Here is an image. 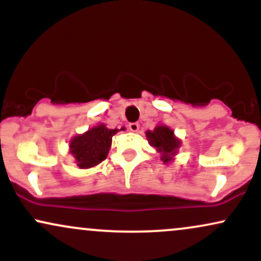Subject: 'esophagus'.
<instances>
[{"mask_svg": "<svg viewBox=\"0 0 261 261\" xmlns=\"http://www.w3.org/2000/svg\"><path fill=\"white\" fill-rule=\"evenodd\" d=\"M128 128H130V131H133V133H137V131L140 130V125L137 124V122H131V124L128 125Z\"/></svg>", "mask_w": 261, "mask_h": 261, "instance_id": "34e87169", "label": "esophagus"}]
</instances>
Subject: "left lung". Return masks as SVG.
<instances>
[{
  "mask_svg": "<svg viewBox=\"0 0 261 261\" xmlns=\"http://www.w3.org/2000/svg\"><path fill=\"white\" fill-rule=\"evenodd\" d=\"M148 143L161 154V161L168 164L174 161L178 149L181 146V140L174 135V131L164 124H158L153 130L146 131Z\"/></svg>",
  "mask_w": 261,
  "mask_h": 261,
  "instance_id": "1",
  "label": "left lung"
}]
</instances>
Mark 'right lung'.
Instances as JSON below:
<instances>
[{"mask_svg":"<svg viewBox=\"0 0 261 261\" xmlns=\"http://www.w3.org/2000/svg\"><path fill=\"white\" fill-rule=\"evenodd\" d=\"M120 130H125V127ZM118 131V128H108L106 124L100 122L86 133L73 136L70 140L68 152L73 155L81 169L93 168L106 160L112 147L113 136Z\"/></svg>","mask_w":261,"mask_h":261,"instance_id":"add662e5","label":"right lung"}]
</instances>
